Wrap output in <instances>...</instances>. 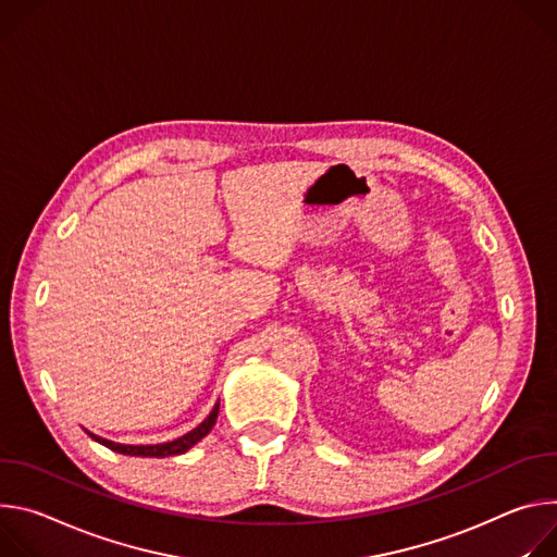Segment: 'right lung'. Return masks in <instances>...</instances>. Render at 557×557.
<instances>
[{"label": "right lung", "mask_w": 557, "mask_h": 557, "mask_svg": "<svg viewBox=\"0 0 557 557\" xmlns=\"http://www.w3.org/2000/svg\"><path fill=\"white\" fill-rule=\"evenodd\" d=\"M216 416H219V403L214 405V409L210 411V416L199 424L195 426L193 431H188V434L176 438V441H170V443H161V445H121V443H112V441H106L101 436H95L90 434V431H86V434L97 441L99 445L116 451V454H126V456H144V458H168V456H178V454H185L190 447H195L201 438H206L214 422H216Z\"/></svg>", "instance_id": "right-lung-1"}]
</instances>
